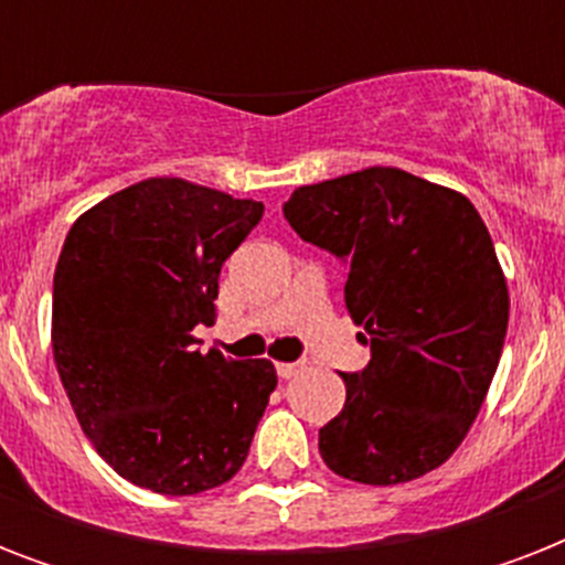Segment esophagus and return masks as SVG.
<instances>
[{"mask_svg": "<svg viewBox=\"0 0 565 565\" xmlns=\"http://www.w3.org/2000/svg\"><path fill=\"white\" fill-rule=\"evenodd\" d=\"M305 370V363H275V372H278V377L281 381H290L292 375H299V372Z\"/></svg>", "mask_w": 565, "mask_h": 565, "instance_id": "obj_1", "label": "esophagus"}]
</instances>
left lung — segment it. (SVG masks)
<instances>
[{
    "label": "left lung",
    "mask_w": 565,
    "mask_h": 565,
    "mask_svg": "<svg viewBox=\"0 0 565 565\" xmlns=\"http://www.w3.org/2000/svg\"><path fill=\"white\" fill-rule=\"evenodd\" d=\"M284 220L349 266L345 308L370 363L343 372L345 404L319 455L349 481L390 487L455 455L508 334L510 296L466 195L393 167L299 188Z\"/></svg>",
    "instance_id": "left-lung-1"
}]
</instances>
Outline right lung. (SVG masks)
Returning <instances> with one entry per match:
<instances>
[{
  "instance_id": "right-lung-1",
  "label": "right lung",
  "mask_w": 565,
  "mask_h": 565,
  "mask_svg": "<svg viewBox=\"0 0 565 565\" xmlns=\"http://www.w3.org/2000/svg\"><path fill=\"white\" fill-rule=\"evenodd\" d=\"M264 216L181 179L108 195L70 228L52 287V352L78 425L114 472L161 495L231 481L278 384L269 361L195 349L222 264Z\"/></svg>"
}]
</instances>
